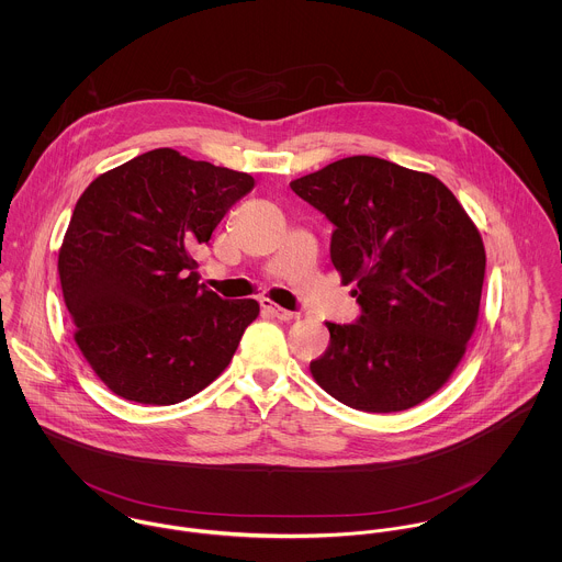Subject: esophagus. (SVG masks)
Wrapping results in <instances>:
<instances>
[{
	"label": "esophagus",
	"mask_w": 562,
	"mask_h": 562,
	"mask_svg": "<svg viewBox=\"0 0 562 562\" xmlns=\"http://www.w3.org/2000/svg\"><path fill=\"white\" fill-rule=\"evenodd\" d=\"M261 310L263 312H268L272 318H277V321L290 322L296 318V314L294 312H288V310H283V307H279V305H274L272 301H268V299H263L261 301Z\"/></svg>",
	"instance_id": "esophagus-1"
}]
</instances>
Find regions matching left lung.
I'll return each mask as SVG.
<instances>
[{
    "mask_svg": "<svg viewBox=\"0 0 562 562\" xmlns=\"http://www.w3.org/2000/svg\"><path fill=\"white\" fill-rule=\"evenodd\" d=\"M290 188L335 227L330 261L361 314L326 322L310 370L350 408L392 413L432 396L454 372L481 307L484 246L457 196L432 175L352 156Z\"/></svg>",
    "mask_w": 562,
    "mask_h": 562,
    "instance_id": "left-lung-1",
    "label": "left lung"
}]
</instances>
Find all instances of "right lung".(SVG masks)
<instances>
[{
    "label": "right lung",
    "mask_w": 562,
    "mask_h": 562,
    "mask_svg": "<svg viewBox=\"0 0 562 562\" xmlns=\"http://www.w3.org/2000/svg\"><path fill=\"white\" fill-rule=\"evenodd\" d=\"M252 186L246 172L154 149L83 190L58 272L76 344L110 392L175 404L229 366L259 305L199 285L194 252Z\"/></svg>",
    "instance_id": "1"
}]
</instances>
